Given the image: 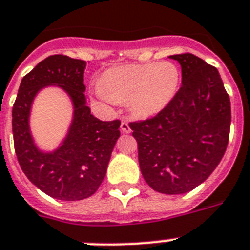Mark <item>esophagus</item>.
<instances>
[{"label":"esophagus","mask_w":250,"mask_h":250,"mask_svg":"<svg viewBox=\"0 0 250 250\" xmlns=\"http://www.w3.org/2000/svg\"><path fill=\"white\" fill-rule=\"evenodd\" d=\"M121 131L123 133H129L131 132V127H129V123L127 121H122L121 123Z\"/></svg>","instance_id":"34e87169"}]
</instances>
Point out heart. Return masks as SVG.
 <instances>
[{
  "label": "heart",
  "instance_id": "1",
  "mask_svg": "<svg viewBox=\"0 0 250 250\" xmlns=\"http://www.w3.org/2000/svg\"><path fill=\"white\" fill-rule=\"evenodd\" d=\"M180 83L181 72L173 62H145L107 69L93 90L106 101L128 103L136 117L150 118L171 104Z\"/></svg>",
  "mask_w": 250,
  "mask_h": 250
}]
</instances>
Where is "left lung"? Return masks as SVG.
I'll return each instance as SVG.
<instances>
[{
	"label": "left lung",
	"mask_w": 250,
	"mask_h": 250,
	"mask_svg": "<svg viewBox=\"0 0 250 250\" xmlns=\"http://www.w3.org/2000/svg\"><path fill=\"white\" fill-rule=\"evenodd\" d=\"M182 84L157 117L129 123L139 145L144 180L162 194L194 190L209 177L226 151L231 125L230 97L214 66L192 54L172 55Z\"/></svg>",
	"instance_id": "obj_1"
}]
</instances>
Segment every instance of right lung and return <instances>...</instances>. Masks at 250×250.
<instances>
[{
    "label": "right lung",
    "instance_id": "right-lung-1",
    "mask_svg": "<svg viewBox=\"0 0 250 250\" xmlns=\"http://www.w3.org/2000/svg\"><path fill=\"white\" fill-rule=\"evenodd\" d=\"M84 69L83 60L48 56L21 79L13 107L14 146L24 174L41 191L65 202L82 200L96 192L121 136V122H103L91 114L84 96ZM51 85L68 95L73 117L58 147L43 150L30 131V110L39 91Z\"/></svg>",
    "mask_w": 250,
    "mask_h": 250
}]
</instances>
